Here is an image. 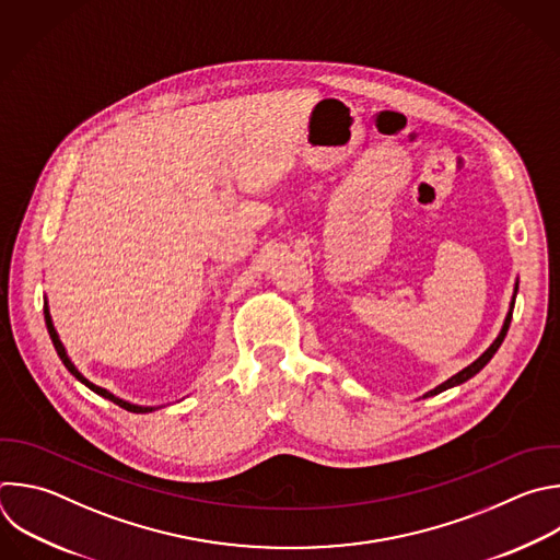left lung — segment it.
Masks as SVG:
<instances>
[{
	"label": "left lung",
	"instance_id": "left-lung-1",
	"mask_svg": "<svg viewBox=\"0 0 560 560\" xmlns=\"http://www.w3.org/2000/svg\"><path fill=\"white\" fill-rule=\"evenodd\" d=\"M518 290V285L514 288V292ZM512 307H514V299H512V303H510V312H508V316H505V323H503V327H501V334L497 336V340L472 362V364H468L466 369H462L459 374H455L453 378H448L446 383H442L440 387H435L433 392H429L424 398H431V396H438V394H442V392H446V389H451V387H457V385H462V383H466L468 378H472L475 374H479V371L490 362V358L497 353V349L501 347V342H503V338H505V334H508V327H510V320H512Z\"/></svg>",
	"mask_w": 560,
	"mask_h": 560
}]
</instances>
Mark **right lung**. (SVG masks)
Instances as JSON below:
<instances>
[{
	"instance_id": "right-lung-1",
	"label": "right lung",
	"mask_w": 560,
	"mask_h": 560,
	"mask_svg": "<svg viewBox=\"0 0 560 560\" xmlns=\"http://www.w3.org/2000/svg\"><path fill=\"white\" fill-rule=\"evenodd\" d=\"M44 314H46V325H48V334H50V338H52V345H55V349H57V353H59V358L63 360V364H66V369L70 371V374L79 381V383H83L88 389H92L94 394H98V396H103V398H107V400H112L114 405H118V407H122L125 411H131V413H149V411H153V407H138V405H129V402H125V400H120V398H116L114 394H109V392H105L103 387H96V385H92L88 378H83L81 376V371L72 364V360L68 358V353H66V347H63V342L59 340V334H57V329H55V325H52V318H50V312H48V305L44 307Z\"/></svg>"
}]
</instances>
